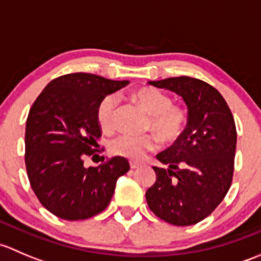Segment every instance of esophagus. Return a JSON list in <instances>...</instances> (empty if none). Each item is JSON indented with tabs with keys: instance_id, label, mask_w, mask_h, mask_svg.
Instances as JSON below:
<instances>
[{
	"instance_id": "obj_1",
	"label": "esophagus",
	"mask_w": 261,
	"mask_h": 261,
	"mask_svg": "<svg viewBox=\"0 0 261 261\" xmlns=\"http://www.w3.org/2000/svg\"><path fill=\"white\" fill-rule=\"evenodd\" d=\"M139 167H140V164H139V163L130 162V168H131V169H138Z\"/></svg>"
}]
</instances>
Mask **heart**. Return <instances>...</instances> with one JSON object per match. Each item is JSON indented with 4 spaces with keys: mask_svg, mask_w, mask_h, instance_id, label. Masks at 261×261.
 Listing matches in <instances>:
<instances>
[{
    "mask_svg": "<svg viewBox=\"0 0 261 261\" xmlns=\"http://www.w3.org/2000/svg\"><path fill=\"white\" fill-rule=\"evenodd\" d=\"M135 98L150 115L147 123L160 140L164 143H174L183 135L187 127V112L183 107L173 105L172 98L164 92L151 87H144L135 93ZM118 98L116 94H107L97 106V122L103 130H109L114 125L115 112ZM156 147V139L152 135H133L120 134L109 143L110 151L117 156L139 160Z\"/></svg>",
    "mask_w": 261,
    "mask_h": 261,
    "instance_id": "b5f03b06",
    "label": "heart"
}]
</instances>
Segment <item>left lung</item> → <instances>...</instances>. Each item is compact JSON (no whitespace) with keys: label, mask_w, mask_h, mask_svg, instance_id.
<instances>
[{"label":"left lung","mask_w":261,"mask_h":261,"mask_svg":"<svg viewBox=\"0 0 261 261\" xmlns=\"http://www.w3.org/2000/svg\"><path fill=\"white\" fill-rule=\"evenodd\" d=\"M183 98L188 109L186 131L156 155V180L146 191L149 208L165 222L191 226L215 211L232 181L236 151L235 121L215 87L191 77L150 81Z\"/></svg>","instance_id":"1"}]
</instances>
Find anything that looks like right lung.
Returning <instances> with one entry per match:
<instances>
[{"mask_svg": "<svg viewBox=\"0 0 261 261\" xmlns=\"http://www.w3.org/2000/svg\"><path fill=\"white\" fill-rule=\"evenodd\" d=\"M127 84L72 73L50 82L31 106L25 133L26 170L40 203L57 217L77 221L98 215L110 204L116 181L130 169L122 156L99 167L83 164L86 155L97 151L93 146L101 138L96 117L99 101Z\"/></svg>", "mask_w": 261, "mask_h": 261, "instance_id": "obj_1", "label": "right lung"}]
</instances>
